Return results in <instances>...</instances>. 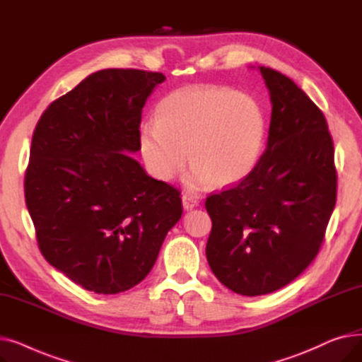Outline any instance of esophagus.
I'll list each match as a JSON object with an SVG mask.
<instances>
[{
    "mask_svg": "<svg viewBox=\"0 0 362 362\" xmlns=\"http://www.w3.org/2000/svg\"><path fill=\"white\" fill-rule=\"evenodd\" d=\"M182 201H183V208H185V210H192V208L199 205L198 198L191 195V194H183L182 195Z\"/></svg>",
    "mask_w": 362,
    "mask_h": 362,
    "instance_id": "esophagus-1",
    "label": "esophagus"
}]
</instances>
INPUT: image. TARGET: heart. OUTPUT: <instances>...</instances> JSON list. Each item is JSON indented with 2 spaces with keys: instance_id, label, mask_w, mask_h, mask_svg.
I'll return each instance as SVG.
<instances>
[{
  "instance_id": "obj_1",
  "label": "heart",
  "mask_w": 362,
  "mask_h": 362,
  "mask_svg": "<svg viewBox=\"0 0 362 362\" xmlns=\"http://www.w3.org/2000/svg\"><path fill=\"white\" fill-rule=\"evenodd\" d=\"M267 122L261 105L245 93L197 85L171 90L160 101L156 122L139 127L138 142L151 176L173 179L191 158L185 177L191 189L213 182L230 186L255 168Z\"/></svg>"
}]
</instances>
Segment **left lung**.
<instances>
[{
    "label": "left lung",
    "instance_id": "left-lung-1",
    "mask_svg": "<svg viewBox=\"0 0 362 362\" xmlns=\"http://www.w3.org/2000/svg\"><path fill=\"white\" fill-rule=\"evenodd\" d=\"M270 90L267 148L251 175L210 195L206 259L235 293L286 286L325 240L337 194L334 148L322 111L288 76L259 67Z\"/></svg>",
    "mask_w": 362,
    "mask_h": 362
}]
</instances>
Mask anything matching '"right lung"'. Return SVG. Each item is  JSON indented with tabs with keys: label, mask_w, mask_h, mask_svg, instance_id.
Instances as JSON below:
<instances>
[{
	"label": "right lung",
	"mask_w": 362,
	"mask_h": 362,
	"mask_svg": "<svg viewBox=\"0 0 362 362\" xmlns=\"http://www.w3.org/2000/svg\"><path fill=\"white\" fill-rule=\"evenodd\" d=\"M164 81L157 71L100 70L51 103L35 127L25 199L37 246L86 291L136 286L182 217L177 189L129 156L139 151L146 98Z\"/></svg>",
	"instance_id": "1"
}]
</instances>
